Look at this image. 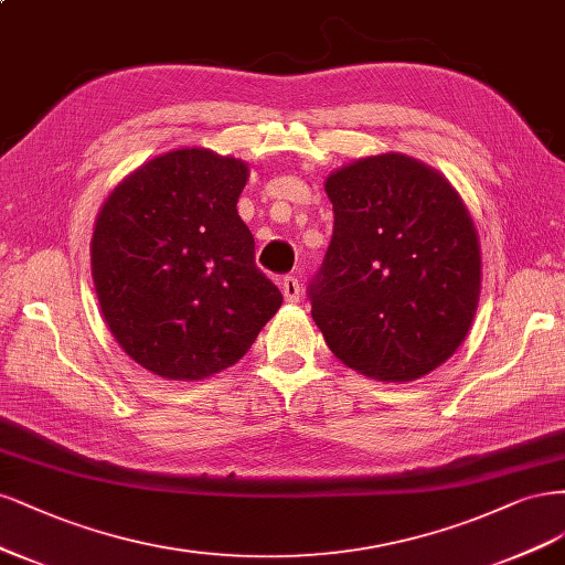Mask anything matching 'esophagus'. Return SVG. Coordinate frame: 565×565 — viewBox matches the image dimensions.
<instances>
[{
	"label": "esophagus",
	"mask_w": 565,
	"mask_h": 565,
	"mask_svg": "<svg viewBox=\"0 0 565 565\" xmlns=\"http://www.w3.org/2000/svg\"><path fill=\"white\" fill-rule=\"evenodd\" d=\"M281 294L288 302H298L300 300V294H302V286L296 277H284L281 279Z\"/></svg>",
	"instance_id": "esophagus-1"
}]
</instances>
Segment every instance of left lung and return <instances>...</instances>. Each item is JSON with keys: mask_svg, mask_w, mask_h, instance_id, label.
<instances>
[{"mask_svg": "<svg viewBox=\"0 0 565 565\" xmlns=\"http://www.w3.org/2000/svg\"><path fill=\"white\" fill-rule=\"evenodd\" d=\"M333 236L307 298L331 352L390 382L427 375L460 348L481 290L475 223L448 180L404 154L326 180Z\"/></svg>", "mask_w": 565, "mask_h": 565, "instance_id": "8db88e82", "label": "left lung"}]
</instances>
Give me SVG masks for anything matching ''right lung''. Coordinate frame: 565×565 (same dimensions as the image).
Returning <instances> with one entry per match:
<instances>
[{"mask_svg":"<svg viewBox=\"0 0 565 565\" xmlns=\"http://www.w3.org/2000/svg\"><path fill=\"white\" fill-rule=\"evenodd\" d=\"M244 161L161 154L121 180L90 242L105 323L142 369L202 380L239 361L281 307L236 213Z\"/></svg>","mask_w":565,"mask_h":565,"instance_id":"obj_1","label":"right lung"}]
</instances>
